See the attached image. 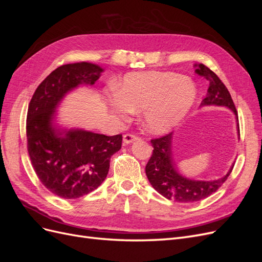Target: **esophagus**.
Segmentation results:
<instances>
[{
    "label": "esophagus",
    "instance_id": "esophagus-1",
    "mask_svg": "<svg viewBox=\"0 0 262 262\" xmlns=\"http://www.w3.org/2000/svg\"><path fill=\"white\" fill-rule=\"evenodd\" d=\"M139 140V137L136 136V134H131V133H126L123 136V144H130L132 142Z\"/></svg>",
    "mask_w": 262,
    "mask_h": 262
}]
</instances>
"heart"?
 <instances>
[{
  "mask_svg": "<svg viewBox=\"0 0 262 262\" xmlns=\"http://www.w3.org/2000/svg\"><path fill=\"white\" fill-rule=\"evenodd\" d=\"M196 87L191 78L173 72L130 73L108 97L112 112L120 119L143 109V123L153 133L177 125L192 107Z\"/></svg>",
  "mask_w": 262,
  "mask_h": 262,
  "instance_id": "b5f03b06",
  "label": "heart"
}]
</instances>
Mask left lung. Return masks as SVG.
<instances>
[{"instance_id": "8db88e82", "label": "left lung", "mask_w": 262, "mask_h": 262, "mask_svg": "<svg viewBox=\"0 0 262 262\" xmlns=\"http://www.w3.org/2000/svg\"><path fill=\"white\" fill-rule=\"evenodd\" d=\"M195 73L209 81V89L200 107L203 106H223L231 109L235 114L237 121V110L226 86L219 76L204 64H195ZM238 133H239V124ZM154 147L153 154L146 164L145 172L150 185L158 193L168 200H175L181 203L195 202L208 198L224 184L231 175L234 165L225 176L215 180H192L186 178L177 171L172 160V132L166 136L150 140Z\"/></svg>"}]
</instances>
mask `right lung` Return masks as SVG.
Listing matches in <instances>:
<instances>
[{
  "label": "right lung",
  "mask_w": 262,
  "mask_h": 262,
  "mask_svg": "<svg viewBox=\"0 0 262 262\" xmlns=\"http://www.w3.org/2000/svg\"><path fill=\"white\" fill-rule=\"evenodd\" d=\"M102 71L89 62L61 66L37 87L29 102L26 134L31 165L41 184L63 199H77L98 188L107 177L110 157L121 148V134L62 130L53 123L66 95L80 85H94Z\"/></svg>",
  "instance_id": "add662e5"
}]
</instances>
